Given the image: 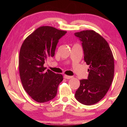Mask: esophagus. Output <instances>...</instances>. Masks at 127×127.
<instances>
[{"label": "esophagus", "instance_id": "34e87169", "mask_svg": "<svg viewBox=\"0 0 127 127\" xmlns=\"http://www.w3.org/2000/svg\"><path fill=\"white\" fill-rule=\"evenodd\" d=\"M72 76H67V75H64V78L65 79H70L72 78Z\"/></svg>", "mask_w": 127, "mask_h": 127}]
</instances>
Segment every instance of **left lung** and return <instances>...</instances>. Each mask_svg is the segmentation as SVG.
<instances>
[{
    "label": "left lung",
    "mask_w": 127,
    "mask_h": 127,
    "mask_svg": "<svg viewBox=\"0 0 127 127\" xmlns=\"http://www.w3.org/2000/svg\"><path fill=\"white\" fill-rule=\"evenodd\" d=\"M82 42L84 61L89 65L87 79L80 80L75 97L81 104L91 105L102 99L108 91L114 74V61L108 43L93 30L74 33Z\"/></svg>",
    "instance_id": "1"
}]
</instances>
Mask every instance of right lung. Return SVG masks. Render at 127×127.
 <instances>
[{
  "label": "right lung",
  "mask_w": 127,
  "mask_h": 127,
  "mask_svg": "<svg viewBox=\"0 0 127 127\" xmlns=\"http://www.w3.org/2000/svg\"><path fill=\"white\" fill-rule=\"evenodd\" d=\"M66 31L48 26L38 27L24 40L19 56V71L26 92L33 100L45 102L53 99L63 81L44 66L47 58L54 57L59 40Z\"/></svg>",
  "instance_id": "1"
}]
</instances>
